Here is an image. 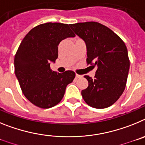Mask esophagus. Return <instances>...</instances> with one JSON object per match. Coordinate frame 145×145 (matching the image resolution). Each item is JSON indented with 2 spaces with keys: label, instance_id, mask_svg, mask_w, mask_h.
I'll return each instance as SVG.
<instances>
[{
  "label": "esophagus",
  "instance_id": "esophagus-1",
  "mask_svg": "<svg viewBox=\"0 0 145 145\" xmlns=\"http://www.w3.org/2000/svg\"><path fill=\"white\" fill-rule=\"evenodd\" d=\"M75 78H81V75H78V74H75Z\"/></svg>",
  "mask_w": 145,
  "mask_h": 145
}]
</instances>
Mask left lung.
Here are the masks:
<instances>
[{"mask_svg":"<svg viewBox=\"0 0 145 145\" xmlns=\"http://www.w3.org/2000/svg\"><path fill=\"white\" fill-rule=\"evenodd\" d=\"M86 43L88 64L97 67L95 78L86 75L88 86L81 94L88 105L103 109L113 105L125 88L130 67L125 43L110 28L95 22L70 25Z\"/></svg>","mask_w":145,"mask_h":145,"instance_id":"left-lung-1","label":"left lung"}]
</instances>
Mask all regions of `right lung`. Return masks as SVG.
<instances>
[{"label": "right lung", "instance_id": "add662e5", "mask_svg": "<svg viewBox=\"0 0 145 145\" xmlns=\"http://www.w3.org/2000/svg\"><path fill=\"white\" fill-rule=\"evenodd\" d=\"M75 36L67 24L48 22L33 28L20 43L14 57L15 75L24 95L37 107L57 105L75 78L72 70L59 73L50 69L58 58L60 42Z\"/></svg>", "mask_w": 145, "mask_h": 145}]
</instances>
